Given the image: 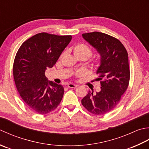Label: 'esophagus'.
I'll use <instances>...</instances> for the list:
<instances>
[{
	"instance_id": "esophagus-1",
	"label": "esophagus",
	"mask_w": 149,
	"mask_h": 149,
	"mask_svg": "<svg viewBox=\"0 0 149 149\" xmlns=\"http://www.w3.org/2000/svg\"><path fill=\"white\" fill-rule=\"evenodd\" d=\"M68 87L69 88H71V89H74V88L78 87V85H75L73 84H69L68 85Z\"/></svg>"
}]
</instances>
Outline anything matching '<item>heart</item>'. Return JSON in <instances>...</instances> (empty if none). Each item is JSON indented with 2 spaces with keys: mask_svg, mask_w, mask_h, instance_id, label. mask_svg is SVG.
<instances>
[{
  "mask_svg": "<svg viewBox=\"0 0 149 149\" xmlns=\"http://www.w3.org/2000/svg\"><path fill=\"white\" fill-rule=\"evenodd\" d=\"M74 54L76 57H85L86 59L92 56L93 51L91 47L85 44L80 43L77 44L74 48ZM63 53L61 55L63 56ZM100 65V62L98 60H95L93 62V65L95 68H98ZM84 72L82 71H78L75 73V76L78 78H82L84 77Z\"/></svg>",
  "mask_w": 149,
  "mask_h": 149,
  "instance_id": "1",
  "label": "heart"
}]
</instances>
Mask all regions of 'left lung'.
Returning <instances> with one entry per match:
<instances>
[{"label": "left lung", "mask_w": 149, "mask_h": 149, "mask_svg": "<svg viewBox=\"0 0 149 149\" xmlns=\"http://www.w3.org/2000/svg\"><path fill=\"white\" fill-rule=\"evenodd\" d=\"M82 36L101 56V64L96 72L101 90L96 94L89 91L81 100V104L93 114H105L116 107L128 88V53L118 39L105 33L95 31L84 33Z\"/></svg>", "instance_id": "1"}]
</instances>
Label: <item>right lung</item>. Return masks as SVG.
<instances>
[{"label": "right lung", "mask_w": 149, "mask_h": 149, "mask_svg": "<svg viewBox=\"0 0 149 149\" xmlns=\"http://www.w3.org/2000/svg\"><path fill=\"white\" fill-rule=\"evenodd\" d=\"M71 38V35L38 33L17 51L13 66L15 83L26 105L36 113H49L61 102L63 86L48 81L45 71L55 64Z\"/></svg>", "instance_id": "obj_1"}]
</instances>
